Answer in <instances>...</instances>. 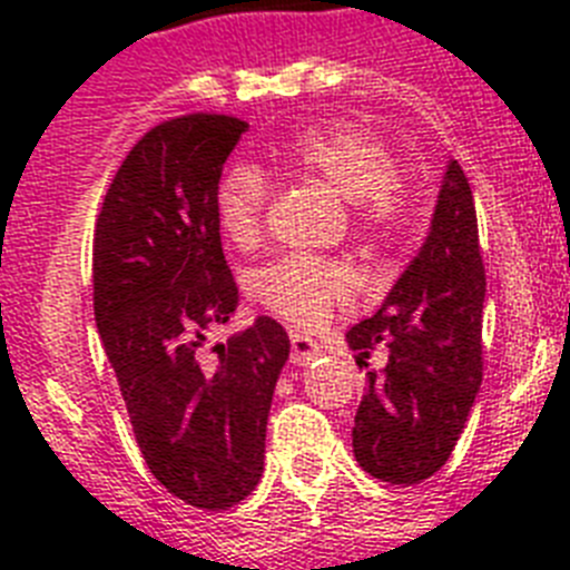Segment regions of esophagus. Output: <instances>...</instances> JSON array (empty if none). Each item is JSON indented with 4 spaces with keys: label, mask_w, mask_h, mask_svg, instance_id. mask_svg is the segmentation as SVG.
Wrapping results in <instances>:
<instances>
[{
    "label": "esophagus",
    "mask_w": 570,
    "mask_h": 570,
    "mask_svg": "<svg viewBox=\"0 0 570 570\" xmlns=\"http://www.w3.org/2000/svg\"><path fill=\"white\" fill-rule=\"evenodd\" d=\"M316 356H320V345H316L311 336L294 331V334H291V362H294V365H311Z\"/></svg>",
    "instance_id": "34e87169"
}]
</instances>
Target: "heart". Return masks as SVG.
I'll return each mask as SVG.
<instances>
[{
  "label": "heart",
  "mask_w": 570,
  "mask_h": 570,
  "mask_svg": "<svg viewBox=\"0 0 570 570\" xmlns=\"http://www.w3.org/2000/svg\"><path fill=\"white\" fill-rule=\"evenodd\" d=\"M276 165L299 179H316L345 199L347 223L360 236H385L402 219L405 199L396 159L360 128H311L276 150ZM268 183L254 168H230L216 188V223L236 248H250L265 228ZM347 265L288 254L256 271L254 296L282 320L314 328L334 305L354 296Z\"/></svg>",
  "instance_id": "b5f03b06"
}]
</instances>
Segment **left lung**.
<instances>
[{
  "instance_id": "8db88e82",
  "label": "left lung",
  "mask_w": 570,
  "mask_h": 570,
  "mask_svg": "<svg viewBox=\"0 0 570 570\" xmlns=\"http://www.w3.org/2000/svg\"><path fill=\"white\" fill-rule=\"evenodd\" d=\"M485 265L471 183L451 163L431 234L374 316L347 331L365 394L354 456L371 476L416 485L448 462L482 382ZM374 353L380 368H367Z\"/></svg>"
}]
</instances>
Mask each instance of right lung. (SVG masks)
Here are the masks:
<instances>
[{"label": "right lung", "instance_id": "add662e5", "mask_svg": "<svg viewBox=\"0 0 570 570\" xmlns=\"http://www.w3.org/2000/svg\"><path fill=\"white\" fill-rule=\"evenodd\" d=\"M248 122L185 114L130 148L94 230V316L136 445L168 493L228 511L256 488L265 428L291 342L271 316L214 345L236 311L216 223L223 165Z\"/></svg>", "mask_w": 570, "mask_h": 570}]
</instances>
